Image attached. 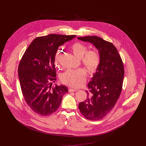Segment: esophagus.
<instances>
[{
  "instance_id": "34e87169",
  "label": "esophagus",
  "mask_w": 146,
  "mask_h": 146,
  "mask_svg": "<svg viewBox=\"0 0 146 146\" xmlns=\"http://www.w3.org/2000/svg\"><path fill=\"white\" fill-rule=\"evenodd\" d=\"M77 91V89H73V88H69V92H76V91Z\"/></svg>"
}]
</instances>
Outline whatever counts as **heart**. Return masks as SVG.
I'll return each instance as SVG.
<instances>
[{
    "mask_svg": "<svg viewBox=\"0 0 146 146\" xmlns=\"http://www.w3.org/2000/svg\"><path fill=\"white\" fill-rule=\"evenodd\" d=\"M70 48L75 56L81 58L82 64L90 73H95L99 67L101 58L99 52L96 50L87 51V47L82 43L75 42ZM60 52L58 51L54 55V64L57 66L59 65ZM87 76V72L83 68L68 69L60 76V80L64 84L72 87H78L84 84Z\"/></svg>",
    "mask_w": 146,
    "mask_h": 146,
    "instance_id": "obj_1",
    "label": "heart"
}]
</instances>
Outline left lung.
Returning <instances> with one entry per match:
<instances>
[{
    "instance_id": "1",
    "label": "left lung",
    "mask_w": 146,
    "mask_h": 146,
    "mask_svg": "<svg viewBox=\"0 0 146 146\" xmlns=\"http://www.w3.org/2000/svg\"><path fill=\"white\" fill-rule=\"evenodd\" d=\"M92 43L99 51V67L88 84L87 99L78 108L87 119L97 121L105 117L114 107L122 88L124 68L116 47L109 41L96 36L78 37Z\"/></svg>"
}]
</instances>
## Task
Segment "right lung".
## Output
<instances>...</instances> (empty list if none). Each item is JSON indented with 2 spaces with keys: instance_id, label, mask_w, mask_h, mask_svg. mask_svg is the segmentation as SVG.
<instances>
[{
  "instance_id": "obj_1",
  "label": "right lung",
  "mask_w": 146,
  "mask_h": 146,
  "mask_svg": "<svg viewBox=\"0 0 146 146\" xmlns=\"http://www.w3.org/2000/svg\"><path fill=\"white\" fill-rule=\"evenodd\" d=\"M76 35L50 34L35 38L25 51L18 66V77L23 97L36 114L51 115L59 107L64 86H52L56 80L54 55L58 48Z\"/></svg>"
}]
</instances>
